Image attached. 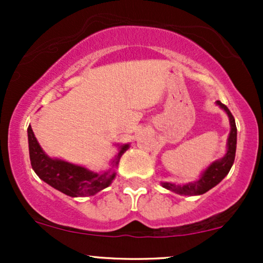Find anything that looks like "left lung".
<instances>
[{
    "mask_svg": "<svg viewBox=\"0 0 263 263\" xmlns=\"http://www.w3.org/2000/svg\"><path fill=\"white\" fill-rule=\"evenodd\" d=\"M216 104L219 105L222 110L228 114L229 121H230V135L228 138V151H226L225 156L221 159L213 162L209 167L203 172L200 178L197 182L184 184V185H177L173 183H162L163 188L171 190V192L177 193V194L182 195H201L204 193H206L208 190L214 188L215 185L221 182L224 178L228 176V173L230 172L232 164L235 161V153H236V141H237V128L236 123H235V119L232 116L228 107L224 104H221L220 101H216Z\"/></svg>",
    "mask_w": 263,
    "mask_h": 263,
    "instance_id": "1",
    "label": "left lung"
}]
</instances>
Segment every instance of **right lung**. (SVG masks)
<instances>
[{
    "instance_id": "right-lung-1",
    "label": "right lung",
    "mask_w": 263,
    "mask_h": 263,
    "mask_svg": "<svg viewBox=\"0 0 263 263\" xmlns=\"http://www.w3.org/2000/svg\"><path fill=\"white\" fill-rule=\"evenodd\" d=\"M28 146L31 164L35 174L54 189L77 198L90 197L112 183L116 177L115 167H117L120 158L128 149L129 144L120 146V152L111 163V168L102 173H95L81 165L48 157L39 146L31 125L28 126Z\"/></svg>"
}]
</instances>
